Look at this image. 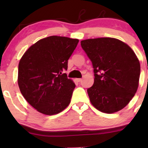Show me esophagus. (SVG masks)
I'll use <instances>...</instances> for the list:
<instances>
[{
    "instance_id": "obj_1",
    "label": "esophagus",
    "mask_w": 148,
    "mask_h": 148,
    "mask_svg": "<svg viewBox=\"0 0 148 148\" xmlns=\"http://www.w3.org/2000/svg\"><path fill=\"white\" fill-rule=\"evenodd\" d=\"M76 81H77V82H81V81H82V79H76Z\"/></svg>"
}]
</instances>
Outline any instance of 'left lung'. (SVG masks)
<instances>
[{
	"instance_id": "8db88e82",
	"label": "left lung",
	"mask_w": 148,
	"mask_h": 148,
	"mask_svg": "<svg viewBox=\"0 0 148 148\" xmlns=\"http://www.w3.org/2000/svg\"><path fill=\"white\" fill-rule=\"evenodd\" d=\"M81 45L94 69V84L87 90L91 103L106 113L123 109L138 87L140 66L135 53L111 37L88 39Z\"/></svg>"
}]
</instances>
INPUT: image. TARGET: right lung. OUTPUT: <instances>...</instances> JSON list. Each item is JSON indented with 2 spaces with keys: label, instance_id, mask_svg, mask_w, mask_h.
Returning a JSON list of instances; mask_svg holds the SVG:
<instances>
[{
  "label": "right lung",
  "instance_id": "1",
  "mask_svg": "<svg viewBox=\"0 0 148 148\" xmlns=\"http://www.w3.org/2000/svg\"><path fill=\"white\" fill-rule=\"evenodd\" d=\"M79 40L50 36L25 51L18 64L22 95L37 111L55 115L69 104L76 86L64 73Z\"/></svg>",
  "mask_w": 148,
  "mask_h": 148
}]
</instances>
